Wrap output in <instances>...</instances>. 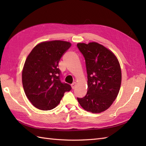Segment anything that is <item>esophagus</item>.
I'll use <instances>...</instances> for the list:
<instances>
[{
  "instance_id": "obj_1",
  "label": "esophagus",
  "mask_w": 146,
  "mask_h": 146,
  "mask_svg": "<svg viewBox=\"0 0 146 146\" xmlns=\"http://www.w3.org/2000/svg\"><path fill=\"white\" fill-rule=\"evenodd\" d=\"M71 86H72V90H74L75 88H76V82H74L71 85Z\"/></svg>"
}]
</instances>
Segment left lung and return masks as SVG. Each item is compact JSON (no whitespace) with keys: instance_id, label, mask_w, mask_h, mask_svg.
Returning a JSON list of instances; mask_svg holds the SVG:
<instances>
[{"instance_id":"obj_1","label":"left lung","mask_w":146,"mask_h":146,"mask_svg":"<svg viewBox=\"0 0 146 146\" xmlns=\"http://www.w3.org/2000/svg\"><path fill=\"white\" fill-rule=\"evenodd\" d=\"M77 46L85 58L88 74V92L83 98H77L78 102L88 111H104L115 100L120 90V64L113 53L100 44L78 43Z\"/></svg>"}]
</instances>
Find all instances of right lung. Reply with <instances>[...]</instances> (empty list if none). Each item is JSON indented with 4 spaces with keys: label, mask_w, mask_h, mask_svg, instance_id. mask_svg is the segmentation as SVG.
I'll use <instances>...</instances> for the list:
<instances>
[{
    "label": "right lung",
    "mask_w": 146,
    "mask_h": 146,
    "mask_svg": "<svg viewBox=\"0 0 146 146\" xmlns=\"http://www.w3.org/2000/svg\"><path fill=\"white\" fill-rule=\"evenodd\" d=\"M71 44L56 40L35 46L25 60L22 74L24 92L30 102L41 110H50L60 102L70 85L61 82L60 58Z\"/></svg>",
    "instance_id": "right-lung-1"
}]
</instances>
